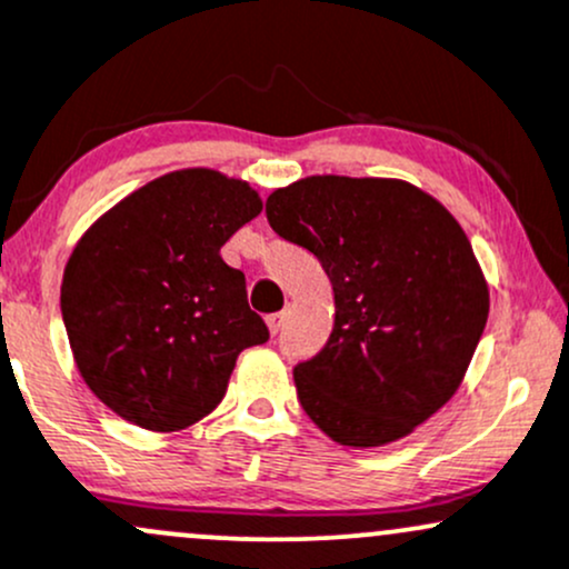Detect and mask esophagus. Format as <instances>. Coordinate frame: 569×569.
I'll return each mask as SVG.
<instances>
[{
	"label": "esophagus",
	"mask_w": 569,
	"mask_h": 569,
	"mask_svg": "<svg viewBox=\"0 0 569 569\" xmlns=\"http://www.w3.org/2000/svg\"><path fill=\"white\" fill-rule=\"evenodd\" d=\"M283 321H286V313H272V316H267V327H270L272 335L280 332V327H283Z\"/></svg>",
	"instance_id": "34e87169"
}]
</instances>
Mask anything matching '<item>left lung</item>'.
<instances>
[{
    "mask_svg": "<svg viewBox=\"0 0 569 569\" xmlns=\"http://www.w3.org/2000/svg\"><path fill=\"white\" fill-rule=\"evenodd\" d=\"M267 221L335 291L327 346L295 367L305 413L353 448L413 432L459 389L489 318L457 218L405 180L318 174L272 191Z\"/></svg>",
    "mask_w": 569,
    "mask_h": 569,
    "instance_id": "1",
    "label": "left lung"
}]
</instances>
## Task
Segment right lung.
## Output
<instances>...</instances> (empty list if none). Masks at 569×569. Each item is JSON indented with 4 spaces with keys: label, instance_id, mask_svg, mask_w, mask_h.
I'll list each match as a JSON object with an SVG mask.
<instances>
[{
    "label": "right lung",
    "instance_id": "add662e5",
    "mask_svg": "<svg viewBox=\"0 0 569 569\" xmlns=\"http://www.w3.org/2000/svg\"><path fill=\"white\" fill-rule=\"evenodd\" d=\"M261 213L213 170L156 178L80 237L61 280L78 370L118 416L151 432L191 427L227 395L234 361L270 340L246 274L221 246Z\"/></svg>",
    "mask_w": 569,
    "mask_h": 569
}]
</instances>
